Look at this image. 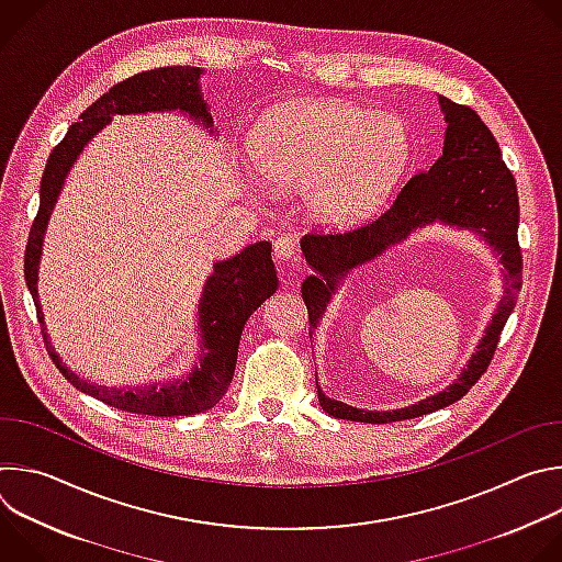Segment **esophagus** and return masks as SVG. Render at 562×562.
Instances as JSON below:
<instances>
[{"mask_svg":"<svg viewBox=\"0 0 562 562\" xmlns=\"http://www.w3.org/2000/svg\"><path fill=\"white\" fill-rule=\"evenodd\" d=\"M273 254H276L278 260H284V262L295 260V239L291 235L278 237L276 245H273Z\"/></svg>","mask_w":562,"mask_h":562,"instance_id":"1","label":"esophagus"}]
</instances>
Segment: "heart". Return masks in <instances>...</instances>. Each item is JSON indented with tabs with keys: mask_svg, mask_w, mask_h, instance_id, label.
Wrapping results in <instances>:
<instances>
[{
	"mask_svg": "<svg viewBox=\"0 0 562 562\" xmlns=\"http://www.w3.org/2000/svg\"><path fill=\"white\" fill-rule=\"evenodd\" d=\"M409 135L391 113L338 100H300L265 117L254 165L278 187H304L308 211L325 222L369 215L405 169Z\"/></svg>",
	"mask_w": 562,
	"mask_h": 562,
	"instance_id": "obj_1",
	"label": "heart"
}]
</instances>
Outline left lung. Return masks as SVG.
Listing matches in <instances>:
<instances>
[{
  "mask_svg": "<svg viewBox=\"0 0 562 562\" xmlns=\"http://www.w3.org/2000/svg\"><path fill=\"white\" fill-rule=\"evenodd\" d=\"M447 120L445 148L429 171L412 176L397 191L395 200L371 222L349 231H311L302 237V254L319 276L302 282V300L308 311V323L315 327L323 317L338 280L353 267L380 256L389 245L405 239L412 228L442 220L483 233L505 265V295L487 327V336L477 345L460 378L445 391L423 403L395 412H362L338 400L327 397L317 386V400L329 416L356 423L386 425L409 420L460 400L492 364L501 331L516 306L522 286V254L518 245V189L512 171L503 162L501 146L487 124L464 104H456L440 95Z\"/></svg>",
  "mask_w": 562,
  "mask_h": 562,
  "instance_id": "1",
  "label": "left lung"
}]
</instances>
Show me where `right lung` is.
I'll use <instances>...</instances> for the list:
<instances>
[{"mask_svg": "<svg viewBox=\"0 0 562 562\" xmlns=\"http://www.w3.org/2000/svg\"><path fill=\"white\" fill-rule=\"evenodd\" d=\"M200 75L202 70L198 66H165L142 70L124 79V82H117L79 115V122H75L64 139L50 150L40 187V211L33 220L24 254V276L37 306L42 327L44 315L37 297V265L42 256L44 231L77 155L82 153L85 144L98 131H102L111 122L113 115L178 109L211 128L213 120L200 93ZM276 289L278 278L271 262L269 243H256L251 247H245L237 256L213 265V276L206 280L198 311L202 336L200 364L191 373H187V378L173 382L128 389H113L87 382L75 375L59 360L44 329L42 334L50 360L75 389L102 400V403L120 412L137 416H193L217 405L220 397L226 393L235 371L239 336H243L247 319L271 293H276Z\"/></svg>", "mask_w": 562, "mask_h": 562, "instance_id": "1", "label": "right lung"}]
</instances>
